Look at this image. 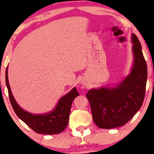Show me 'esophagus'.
Masks as SVG:
<instances>
[{
  "instance_id": "esophagus-1",
  "label": "esophagus",
  "mask_w": 154,
  "mask_h": 154,
  "mask_svg": "<svg viewBox=\"0 0 154 154\" xmlns=\"http://www.w3.org/2000/svg\"><path fill=\"white\" fill-rule=\"evenodd\" d=\"M83 83V85H85V83H84V82H82Z\"/></svg>"
}]
</instances>
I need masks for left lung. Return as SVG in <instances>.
<instances>
[{"label": "left lung", "instance_id": "left-lung-1", "mask_svg": "<svg viewBox=\"0 0 154 154\" xmlns=\"http://www.w3.org/2000/svg\"><path fill=\"white\" fill-rule=\"evenodd\" d=\"M133 64L130 73L114 86L91 89L86 94L93 119L100 128L112 129L128 123L143 103L148 71L140 43L131 35Z\"/></svg>", "mask_w": 154, "mask_h": 154}]
</instances>
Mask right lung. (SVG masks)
Masks as SVG:
<instances>
[{
	"label": "right lung",
	"mask_w": 154,
	"mask_h": 154,
	"mask_svg": "<svg viewBox=\"0 0 154 154\" xmlns=\"http://www.w3.org/2000/svg\"><path fill=\"white\" fill-rule=\"evenodd\" d=\"M6 83L8 88L9 99L16 114L32 130L37 133L54 135L63 132L66 128L69 119L72 103L77 96L79 95L76 88L63 95L56 106L46 114H34L24 110L19 106L11 91L8 79V66L6 70Z\"/></svg>",
	"instance_id": "1"
}]
</instances>
